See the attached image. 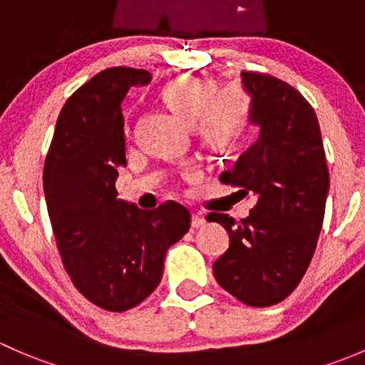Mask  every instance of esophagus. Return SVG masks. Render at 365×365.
<instances>
[{
  "label": "esophagus",
  "mask_w": 365,
  "mask_h": 365,
  "mask_svg": "<svg viewBox=\"0 0 365 365\" xmlns=\"http://www.w3.org/2000/svg\"><path fill=\"white\" fill-rule=\"evenodd\" d=\"M205 224H206L205 217L197 215V213H192V220H190V226H192V227H201V226H205Z\"/></svg>",
  "instance_id": "esophagus-1"
}]
</instances>
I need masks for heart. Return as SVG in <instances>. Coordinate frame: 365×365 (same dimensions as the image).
Returning <instances> with one entry per match:
<instances>
[{"label":"heart","mask_w":365,"mask_h":365,"mask_svg":"<svg viewBox=\"0 0 365 365\" xmlns=\"http://www.w3.org/2000/svg\"><path fill=\"white\" fill-rule=\"evenodd\" d=\"M165 101L190 123H197L201 141L212 150H230L247 132L252 102L240 84H217L203 77L180 76L164 88Z\"/></svg>","instance_id":"b5f03b06"}]
</instances>
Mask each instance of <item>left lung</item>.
<instances>
[{
	"label": "left lung",
	"instance_id": "1",
	"mask_svg": "<svg viewBox=\"0 0 365 365\" xmlns=\"http://www.w3.org/2000/svg\"><path fill=\"white\" fill-rule=\"evenodd\" d=\"M259 127L220 182L256 196L249 217L208 213L230 235V249L213 263L217 282L252 307L284 300L304 277L323 226L329 169L314 109L302 93L268 73L242 72Z\"/></svg>",
	"mask_w": 365,
	"mask_h": 365
}]
</instances>
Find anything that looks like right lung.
Instances as JSON below:
<instances>
[{
  "label": "right lung",
  "instance_id": "add662e5",
  "mask_svg": "<svg viewBox=\"0 0 365 365\" xmlns=\"http://www.w3.org/2000/svg\"><path fill=\"white\" fill-rule=\"evenodd\" d=\"M148 70L98 72L65 102L43 165V192L58 251L91 304L123 312L159 286L168 249L190 227L185 206L139 210L118 200L125 160L123 102Z\"/></svg>",
  "mask_w": 365,
  "mask_h": 365
}]
</instances>
